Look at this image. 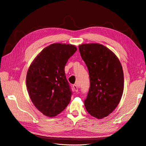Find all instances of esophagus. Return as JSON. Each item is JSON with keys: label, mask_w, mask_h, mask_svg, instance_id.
<instances>
[{"label": "esophagus", "mask_w": 146, "mask_h": 146, "mask_svg": "<svg viewBox=\"0 0 146 146\" xmlns=\"http://www.w3.org/2000/svg\"><path fill=\"white\" fill-rule=\"evenodd\" d=\"M73 88L75 92H78V86L76 85V84H73Z\"/></svg>", "instance_id": "34e87169"}]
</instances>
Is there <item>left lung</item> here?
Wrapping results in <instances>:
<instances>
[{
  "instance_id": "left-lung-1",
  "label": "left lung",
  "mask_w": 146,
  "mask_h": 146,
  "mask_svg": "<svg viewBox=\"0 0 146 146\" xmlns=\"http://www.w3.org/2000/svg\"><path fill=\"white\" fill-rule=\"evenodd\" d=\"M79 50L90 82L84 105L91 116L103 118L115 109L123 95V68L116 56L101 44H82Z\"/></svg>"
}]
</instances>
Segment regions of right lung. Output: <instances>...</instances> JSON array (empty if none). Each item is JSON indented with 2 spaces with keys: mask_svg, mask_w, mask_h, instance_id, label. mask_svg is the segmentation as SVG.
<instances>
[{
  "mask_svg": "<svg viewBox=\"0 0 146 146\" xmlns=\"http://www.w3.org/2000/svg\"><path fill=\"white\" fill-rule=\"evenodd\" d=\"M76 50L73 45L51 44L41 51L28 70L26 84L31 100L45 116L58 115L69 104L72 91L65 66Z\"/></svg>",
  "mask_w": 146,
  "mask_h": 146,
  "instance_id": "add662e5",
  "label": "right lung"
}]
</instances>
